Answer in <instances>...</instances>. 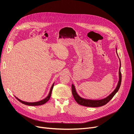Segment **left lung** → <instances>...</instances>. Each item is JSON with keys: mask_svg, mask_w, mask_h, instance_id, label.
<instances>
[{"mask_svg": "<svg viewBox=\"0 0 134 134\" xmlns=\"http://www.w3.org/2000/svg\"><path fill=\"white\" fill-rule=\"evenodd\" d=\"M116 51L117 53V48H116ZM117 54L118 55L117 53ZM119 62H120V66H119V81H118L116 88L109 96H108L106 98H104V99H102L100 100H91V99H85V98H81L78 95V94L76 92L74 85L73 84H72V94L75 101L79 104L82 105V106L87 107H92V108L99 107L103 106V105L105 104H107L112 99V98L114 97L115 94L118 92V91L119 89V87H120V86H121V81H122V74L121 72V64L120 60H119Z\"/></svg>", "mask_w": 134, "mask_h": 134, "instance_id": "8db88e82", "label": "left lung"}]
</instances>
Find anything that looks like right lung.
<instances>
[{"instance_id": "1", "label": "right lung", "mask_w": 134, "mask_h": 134, "mask_svg": "<svg viewBox=\"0 0 134 134\" xmlns=\"http://www.w3.org/2000/svg\"><path fill=\"white\" fill-rule=\"evenodd\" d=\"M54 83L53 84V85L52 86V87H51V88L50 91H49V94H48V96L46 98H44V99L42 100H40V101H39V102H33V103L26 102H24V101H22V100H20L19 99H18V98H17L16 96H15V97L17 98V99L18 101H19L20 102H21L22 104H25V105H30V106H38V105H43V104H45L46 103H47V102L49 100V99H50L51 96V94H52V90H53V87H54Z\"/></svg>"}]
</instances>
